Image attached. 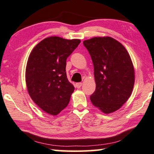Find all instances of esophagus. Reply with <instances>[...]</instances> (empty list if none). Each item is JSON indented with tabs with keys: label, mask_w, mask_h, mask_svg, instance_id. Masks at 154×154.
I'll list each match as a JSON object with an SVG mask.
<instances>
[{
	"label": "esophagus",
	"mask_w": 154,
	"mask_h": 154,
	"mask_svg": "<svg viewBox=\"0 0 154 154\" xmlns=\"http://www.w3.org/2000/svg\"><path fill=\"white\" fill-rule=\"evenodd\" d=\"M75 86H76L78 88H80L82 86V83H77L76 84H75Z\"/></svg>",
	"instance_id": "34e87169"
}]
</instances>
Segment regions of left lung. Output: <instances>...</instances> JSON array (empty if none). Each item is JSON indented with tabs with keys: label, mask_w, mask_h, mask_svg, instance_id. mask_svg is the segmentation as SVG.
Instances as JSON below:
<instances>
[{
	"label": "left lung",
	"mask_w": 154,
	"mask_h": 154,
	"mask_svg": "<svg viewBox=\"0 0 154 154\" xmlns=\"http://www.w3.org/2000/svg\"><path fill=\"white\" fill-rule=\"evenodd\" d=\"M94 66L95 91L92 104L105 114L117 110L130 97L134 70L125 47L109 37L83 41Z\"/></svg>",
	"instance_id": "8db88e82"
}]
</instances>
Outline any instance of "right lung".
Wrapping results in <instances>:
<instances>
[{
    "instance_id": "1",
    "label": "right lung",
    "mask_w": 154,
    "mask_h": 154,
    "mask_svg": "<svg viewBox=\"0 0 154 154\" xmlns=\"http://www.w3.org/2000/svg\"><path fill=\"white\" fill-rule=\"evenodd\" d=\"M80 42V39L47 37L29 54L25 72L28 93L48 114L57 115L69 103L74 86L68 81L66 59Z\"/></svg>"
}]
</instances>
